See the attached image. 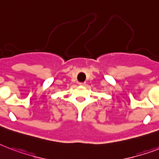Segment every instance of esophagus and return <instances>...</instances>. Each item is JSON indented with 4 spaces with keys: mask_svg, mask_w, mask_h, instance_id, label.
I'll use <instances>...</instances> for the list:
<instances>
[{
    "mask_svg": "<svg viewBox=\"0 0 159 159\" xmlns=\"http://www.w3.org/2000/svg\"><path fill=\"white\" fill-rule=\"evenodd\" d=\"M80 85L85 86L86 85V83H85V82H82V83H80Z\"/></svg>",
    "mask_w": 159,
    "mask_h": 159,
    "instance_id": "1",
    "label": "esophagus"
}]
</instances>
